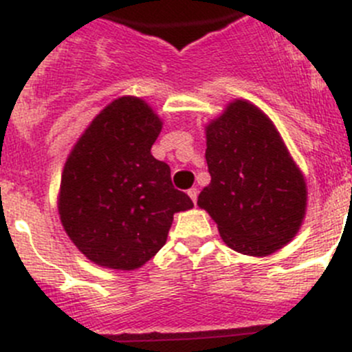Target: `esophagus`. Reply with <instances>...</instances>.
Returning a JSON list of instances; mask_svg holds the SVG:
<instances>
[{"mask_svg":"<svg viewBox=\"0 0 352 352\" xmlns=\"http://www.w3.org/2000/svg\"><path fill=\"white\" fill-rule=\"evenodd\" d=\"M187 194H189V197L192 199V202H197V194H199V190L196 189V187H192V189L187 190Z\"/></svg>","mask_w":352,"mask_h":352,"instance_id":"obj_1","label":"esophagus"}]
</instances>
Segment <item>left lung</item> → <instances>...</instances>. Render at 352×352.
<instances>
[{"instance_id":"8db88e82","label":"left lung","mask_w":352,"mask_h":352,"mask_svg":"<svg viewBox=\"0 0 352 352\" xmlns=\"http://www.w3.org/2000/svg\"><path fill=\"white\" fill-rule=\"evenodd\" d=\"M206 162L211 182L197 206L230 248L264 257L296 236L307 212V182L261 109L240 98L206 124Z\"/></svg>"}]
</instances>
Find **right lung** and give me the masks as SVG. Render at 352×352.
Returning a JSON list of instances; mask_svg holds the SVG:
<instances>
[{"label":"right lung","instance_id":"obj_1","mask_svg":"<svg viewBox=\"0 0 352 352\" xmlns=\"http://www.w3.org/2000/svg\"><path fill=\"white\" fill-rule=\"evenodd\" d=\"M162 119L143 98L119 97L67 156L58 209L78 250L97 265L134 271L163 247L173 214L194 208L151 155Z\"/></svg>","mask_w":352,"mask_h":352}]
</instances>
